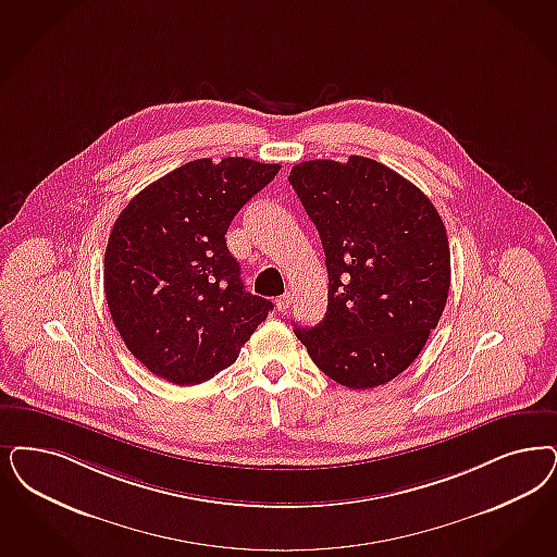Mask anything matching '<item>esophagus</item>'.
<instances>
[{"mask_svg":"<svg viewBox=\"0 0 557 557\" xmlns=\"http://www.w3.org/2000/svg\"><path fill=\"white\" fill-rule=\"evenodd\" d=\"M289 305H292V296L289 294H284V296H280L277 300H275V307L280 312H286L288 310Z\"/></svg>","mask_w":557,"mask_h":557,"instance_id":"esophagus-1","label":"esophagus"}]
</instances>
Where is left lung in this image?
I'll list each match as a JSON object with an SVG mask.
<instances>
[{
  "instance_id": "obj_1",
  "label": "left lung",
  "mask_w": 557,
  "mask_h": 557,
  "mask_svg": "<svg viewBox=\"0 0 557 557\" xmlns=\"http://www.w3.org/2000/svg\"><path fill=\"white\" fill-rule=\"evenodd\" d=\"M314 222L329 273L325 319L294 329L312 362L347 388H374L420 356L450 288L441 215L376 160H307L288 176Z\"/></svg>"
}]
</instances>
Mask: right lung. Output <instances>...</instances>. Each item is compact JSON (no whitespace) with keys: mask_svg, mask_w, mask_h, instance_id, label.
<instances>
[{"mask_svg":"<svg viewBox=\"0 0 557 557\" xmlns=\"http://www.w3.org/2000/svg\"><path fill=\"white\" fill-rule=\"evenodd\" d=\"M277 171L249 158H199L119 213L104 252V296L125 346L156 376L183 386L210 381L273 310L245 292L226 232Z\"/></svg>","mask_w":557,"mask_h":557,"instance_id":"obj_1","label":"right lung"}]
</instances>
